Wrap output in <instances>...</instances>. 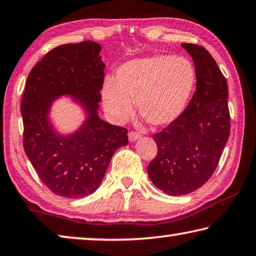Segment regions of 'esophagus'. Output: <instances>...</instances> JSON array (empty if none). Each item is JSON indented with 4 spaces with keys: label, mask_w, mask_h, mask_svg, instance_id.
<instances>
[{
    "label": "esophagus",
    "mask_w": 256,
    "mask_h": 256,
    "mask_svg": "<svg viewBox=\"0 0 256 256\" xmlns=\"http://www.w3.org/2000/svg\"><path fill=\"white\" fill-rule=\"evenodd\" d=\"M141 138V136L138 133H136V132H130L128 133V140H130V142H134V141H136V140H138V138Z\"/></svg>",
    "instance_id": "esophagus-1"
}]
</instances>
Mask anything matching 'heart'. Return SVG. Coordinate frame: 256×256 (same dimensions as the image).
<instances>
[{"mask_svg": "<svg viewBox=\"0 0 256 256\" xmlns=\"http://www.w3.org/2000/svg\"><path fill=\"white\" fill-rule=\"evenodd\" d=\"M196 82L194 66L182 56L157 54L130 60L104 81L102 104L118 122L133 110L152 126H164L184 112Z\"/></svg>", "mask_w": 256, "mask_h": 256, "instance_id": "obj_1", "label": "heart"}]
</instances>
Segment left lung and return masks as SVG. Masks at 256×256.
Masks as SVG:
<instances>
[{
	"label": "left lung",
	"instance_id": "obj_1",
	"mask_svg": "<svg viewBox=\"0 0 256 256\" xmlns=\"http://www.w3.org/2000/svg\"><path fill=\"white\" fill-rule=\"evenodd\" d=\"M196 73V90L185 110L164 131L154 134L158 154L149 164L154 186L172 196L204 185L216 170L230 132L228 86L206 48L184 42Z\"/></svg>",
	"mask_w": 256,
	"mask_h": 256
}]
</instances>
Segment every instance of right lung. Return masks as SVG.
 <instances>
[{
  "label": "right lung",
  "mask_w": 256,
  "mask_h": 256,
  "mask_svg": "<svg viewBox=\"0 0 256 256\" xmlns=\"http://www.w3.org/2000/svg\"><path fill=\"white\" fill-rule=\"evenodd\" d=\"M102 46L66 44L48 52L30 71L21 102L24 148L38 176L56 196L80 198L96 190L116 150L128 144V130L99 116L104 84ZM68 96L84 120L60 132L51 118L54 102Z\"/></svg>",
  "instance_id": "obj_1"
}]
</instances>
